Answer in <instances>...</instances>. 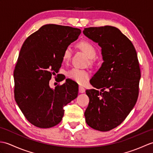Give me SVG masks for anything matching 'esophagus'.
I'll return each instance as SVG.
<instances>
[{
	"label": "esophagus",
	"instance_id": "34e87169",
	"mask_svg": "<svg viewBox=\"0 0 153 153\" xmlns=\"http://www.w3.org/2000/svg\"><path fill=\"white\" fill-rule=\"evenodd\" d=\"M85 91V88H83V87H82V86H79V92L80 93H84Z\"/></svg>",
	"mask_w": 153,
	"mask_h": 153
}]
</instances>
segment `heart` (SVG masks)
<instances>
[{
	"mask_svg": "<svg viewBox=\"0 0 153 153\" xmlns=\"http://www.w3.org/2000/svg\"><path fill=\"white\" fill-rule=\"evenodd\" d=\"M78 47L85 53L87 56L91 59H93L95 57L97 54V51L94 45L88 41H83L78 43ZM72 53V49L71 48L68 46L65 48L63 53V60L64 62H68L70 59V57ZM68 77L72 79L75 82L79 84H84L87 80L89 79L90 74L89 71L87 70L79 69L77 68H73L68 71L67 73Z\"/></svg>",
	"mask_w": 153,
	"mask_h": 153,
	"instance_id": "b5f03b06",
	"label": "heart"
}]
</instances>
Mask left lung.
I'll return each mask as SVG.
<instances>
[{
  "label": "left lung",
  "mask_w": 153,
  "mask_h": 153,
  "mask_svg": "<svg viewBox=\"0 0 153 153\" xmlns=\"http://www.w3.org/2000/svg\"><path fill=\"white\" fill-rule=\"evenodd\" d=\"M83 34L101 47L103 62L86 90L89 98L85 121L93 129L108 131L116 128L134 108L139 95L141 71L131 41L115 27L85 28Z\"/></svg>",
  "instance_id": "8db88e82"
}]
</instances>
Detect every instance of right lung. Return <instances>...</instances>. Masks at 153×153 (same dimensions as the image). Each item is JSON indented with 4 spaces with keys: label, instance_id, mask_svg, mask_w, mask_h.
<instances>
[{
    "label": "right lung",
    "instance_id": "right-lung-1",
    "mask_svg": "<svg viewBox=\"0 0 153 153\" xmlns=\"http://www.w3.org/2000/svg\"><path fill=\"white\" fill-rule=\"evenodd\" d=\"M80 33L78 28L47 24L22 45L14 71V98L25 118L37 128L58 124L64 106L77 97L78 85L71 79L54 89L49 81L61 67L64 49Z\"/></svg>",
    "mask_w": 153,
    "mask_h": 153
}]
</instances>
